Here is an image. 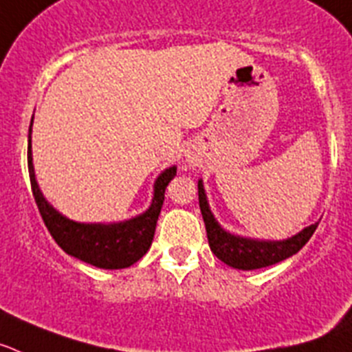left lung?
Returning a JSON list of instances; mask_svg holds the SVG:
<instances>
[{"label":"left lung","instance_id":"8db88e82","mask_svg":"<svg viewBox=\"0 0 352 352\" xmlns=\"http://www.w3.org/2000/svg\"><path fill=\"white\" fill-rule=\"evenodd\" d=\"M198 201H200L201 216H204V223H206L210 252L221 262L234 269H241V271L267 267V265L278 264V262L296 255L308 243V239L314 235L317 225H319V221L314 223V225L305 227L303 230L298 232L292 237H287V239H252V237H243V235L227 232L219 225L209 207V200H207L201 179L198 180Z\"/></svg>","mask_w":352,"mask_h":352}]
</instances>
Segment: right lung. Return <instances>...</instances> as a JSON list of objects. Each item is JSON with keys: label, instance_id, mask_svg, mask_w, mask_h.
Returning <instances> with one entry per match:
<instances>
[{"label": "right lung", "instance_id": "right-lung-1", "mask_svg": "<svg viewBox=\"0 0 352 352\" xmlns=\"http://www.w3.org/2000/svg\"><path fill=\"white\" fill-rule=\"evenodd\" d=\"M32 127L28 131V172L36 207L41 210L45 227L58 246L70 256L100 269H125L138 262L154 239L155 225L163 207L164 191L170 180L177 175V166H170L154 180V197L145 212L113 223H81L58 212L42 195L35 177L32 154Z\"/></svg>", "mask_w": 352, "mask_h": 352}]
</instances>
